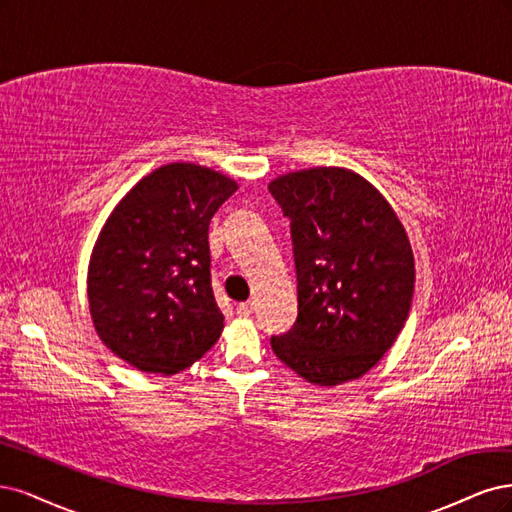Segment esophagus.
Masks as SVG:
<instances>
[{
  "mask_svg": "<svg viewBox=\"0 0 512 512\" xmlns=\"http://www.w3.org/2000/svg\"><path fill=\"white\" fill-rule=\"evenodd\" d=\"M253 310H255V304L253 302H242V304H238V308H236V312L240 317H251L253 315Z\"/></svg>",
  "mask_w": 512,
  "mask_h": 512,
  "instance_id": "34e87169",
  "label": "esophagus"
}]
</instances>
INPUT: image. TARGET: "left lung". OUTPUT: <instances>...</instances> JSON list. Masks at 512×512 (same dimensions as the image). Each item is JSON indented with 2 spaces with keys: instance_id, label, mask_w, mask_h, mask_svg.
<instances>
[{
  "instance_id": "8db88e82",
  "label": "left lung",
  "mask_w": 512,
  "mask_h": 512,
  "mask_svg": "<svg viewBox=\"0 0 512 512\" xmlns=\"http://www.w3.org/2000/svg\"><path fill=\"white\" fill-rule=\"evenodd\" d=\"M270 193L291 221L298 319L274 355L308 383L364 376L398 338L415 291L404 225L366 178L344 168L278 176Z\"/></svg>"
}]
</instances>
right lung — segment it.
I'll use <instances>...</instances> for the list:
<instances>
[{
	"instance_id": "right-lung-1",
	"label": "right lung",
	"mask_w": 512,
	"mask_h": 512,
	"mask_svg": "<svg viewBox=\"0 0 512 512\" xmlns=\"http://www.w3.org/2000/svg\"><path fill=\"white\" fill-rule=\"evenodd\" d=\"M236 189L210 168L168 163L112 210L93 246L87 293L97 336L129 366L174 374L219 340L208 225Z\"/></svg>"
}]
</instances>
